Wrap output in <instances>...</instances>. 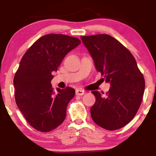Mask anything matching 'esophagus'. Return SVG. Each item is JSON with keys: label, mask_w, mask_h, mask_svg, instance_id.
<instances>
[{"label": "esophagus", "mask_w": 156, "mask_h": 156, "mask_svg": "<svg viewBox=\"0 0 156 156\" xmlns=\"http://www.w3.org/2000/svg\"><path fill=\"white\" fill-rule=\"evenodd\" d=\"M85 94V92H84L83 90H81V89H77L76 91V95H83V94Z\"/></svg>", "instance_id": "obj_1"}]
</instances>
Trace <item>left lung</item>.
Returning a JSON list of instances; mask_svg holds the SVG:
<instances>
[{"instance_id": "left-lung-1", "label": "left lung", "mask_w": 156, "mask_h": 156, "mask_svg": "<svg viewBox=\"0 0 156 156\" xmlns=\"http://www.w3.org/2000/svg\"><path fill=\"white\" fill-rule=\"evenodd\" d=\"M92 55L96 69L110 82L103 95L92 91L96 101L90 109L93 121L108 130L119 129L130 122L142 101L145 81L132 53L110 35L80 37Z\"/></svg>"}]
</instances>
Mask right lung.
<instances>
[{
	"mask_svg": "<svg viewBox=\"0 0 156 156\" xmlns=\"http://www.w3.org/2000/svg\"><path fill=\"white\" fill-rule=\"evenodd\" d=\"M80 44L76 37L51 34L42 36L27 50L14 77L17 107L31 127L40 132L54 130L63 122L74 89L57 88L51 81L66 55Z\"/></svg>",
	"mask_w": 156,
	"mask_h": 156,
	"instance_id": "obj_1",
	"label": "right lung"
}]
</instances>
